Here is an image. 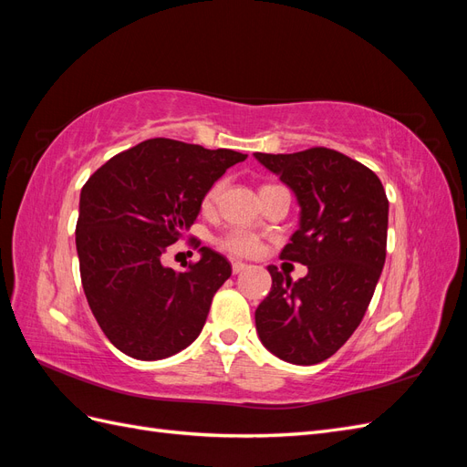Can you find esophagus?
<instances>
[{"mask_svg":"<svg viewBox=\"0 0 467 467\" xmlns=\"http://www.w3.org/2000/svg\"><path fill=\"white\" fill-rule=\"evenodd\" d=\"M245 268H247V265H245V263H242V261H235V263L232 265V271H234V275L245 271Z\"/></svg>","mask_w":467,"mask_h":467,"instance_id":"1","label":"esophagus"}]
</instances>
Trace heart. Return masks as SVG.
Returning <instances> with one entry per match:
<instances>
[{
  "label": "heart",
  "instance_id": "heart-1",
  "mask_svg": "<svg viewBox=\"0 0 467 467\" xmlns=\"http://www.w3.org/2000/svg\"><path fill=\"white\" fill-rule=\"evenodd\" d=\"M223 187H225V181L220 179V181H216L214 185H212V187L206 191L204 201H202V206H204L206 210H210L212 206H214V204L218 202ZM265 189H273V187L268 185V187H263L261 191H265ZM220 244H222V247H223L225 251H230L232 255H239V257L255 255V253L259 251V239H257L255 235H253L251 232H245V230H232L230 234H225V235L222 237Z\"/></svg>",
  "mask_w": 467,
  "mask_h": 467
}]
</instances>
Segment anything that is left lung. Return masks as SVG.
<instances>
[{"mask_svg":"<svg viewBox=\"0 0 467 467\" xmlns=\"http://www.w3.org/2000/svg\"><path fill=\"white\" fill-rule=\"evenodd\" d=\"M255 160L300 204V228L280 259L307 266L296 282L268 266L273 286L255 309L257 333L275 357L317 364L348 341L368 309L386 263L388 196L368 167L329 148Z\"/></svg>","mask_w":467,"mask_h":467,"instance_id":"8db88e82","label":"left lung"}]
</instances>
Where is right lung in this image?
<instances>
[{
	"label": "right lung",
	"mask_w": 467,
	"mask_h": 467,
	"mask_svg": "<svg viewBox=\"0 0 467 467\" xmlns=\"http://www.w3.org/2000/svg\"><path fill=\"white\" fill-rule=\"evenodd\" d=\"M245 153L151 138L117 153L79 194L76 247L88 304L109 341L136 360H161L201 335L232 275L201 247L187 271L161 255L199 216L206 191Z\"/></svg>",
	"instance_id": "1"
}]
</instances>
